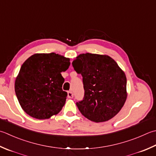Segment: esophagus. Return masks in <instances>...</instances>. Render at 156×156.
Wrapping results in <instances>:
<instances>
[{
  "label": "esophagus",
  "instance_id": "1",
  "mask_svg": "<svg viewBox=\"0 0 156 156\" xmlns=\"http://www.w3.org/2000/svg\"><path fill=\"white\" fill-rule=\"evenodd\" d=\"M73 95H74V94H73V93L72 92V91H68V98H73Z\"/></svg>",
  "mask_w": 156,
  "mask_h": 156
}]
</instances>
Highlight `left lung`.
I'll return each mask as SVG.
<instances>
[{
	"instance_id": "1",
	"label": "left lung",
	"mask_w": 156,
	"mask_h": 156,
	"mask_svg": "<svg viewBox=\"0 0 156 156\" xmlns=\"http://www.w3.org/2000/svg\"><path fill=\"white\" fill-rule=\"evenodd\" d=\"M74 70L82 76L84 95L76 102L81 114L94 122L114 117L126 100V78L108 55L80 54L73 61Z\"/></svg>"
}]
</instances>
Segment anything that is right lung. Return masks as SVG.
<instances>
[{
    "label": "right lung",
    "instance_id": "1",
    "mask_svg": "<svg viewBox=\"0 0 156 156\" xmlns=\"http://www.w3.org/2000/svg\"><path fill=\"white\" fill-rule=\"evenodd\" d=\"M70 65L69 59L55 53H37L21 66L15 82V90L21 108L39 120L57 114L68 95L62 90L61 72Z\"/></svg>",
    "mask_w": 156,
    "mask_h": 156
}]
</instances>
